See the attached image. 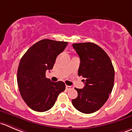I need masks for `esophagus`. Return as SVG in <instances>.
Masks as SVG:
<instances>
[{"label":"esophagus","mask_w":132,"mask_h":132,"mask_svg":"<svg viewBox=\"0 0 132 132\" xmlns=\"http://www.w3.org/2000/svg\"><path fill=\"white\" fill-rule=\"evenodd\" d=\"M71 88H72V87H71V86H68V85L66 86V89H68H68H71Z\"/></svg>","instance_id":"34e87169"}]
</instances>
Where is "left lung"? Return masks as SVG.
Listing matches in <instances>:
<instances>
[{
    "instance_id": "obj_1",
    "label": "left lung",
    "mask_w": 132,
    "mask_h": 132,
    "mask_svg": "<svg viewBox=\"0 0 132 132\" xmlns=\"http://www.w3.org/2000/svg\"><path fill=\"white\" fill-rule=\"evenodd\" d=\"M80 58L78 75L84 78L83 89L78 93L73 106L79 112L92 113L100 109L108 100L114 84L115 71L107 53L92 43L73 44Z\"/></svg>"
}]
</instances>
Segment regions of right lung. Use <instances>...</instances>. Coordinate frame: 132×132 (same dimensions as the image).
Listing matches in <instances>:
<instances>
[{
	"label": "right lung",
	"mask_w": 132,
	"mask_h": 132,
	"mask_svg": "<svg viewBox=\"0 0 132 132\" xmlns=\"http://www.w3.org/2000/svg\"><path fill=\"white\" fill-rule=\"evenodd\" d=\"M67 45V42L43 39L31 46L20 59L18 86L22 98L33 110H49L64 91V83L51 81L46 77V71L53 68L57 57Z\"/></svg>",
	"instance_id": "add662e5"
}]
</instances>
